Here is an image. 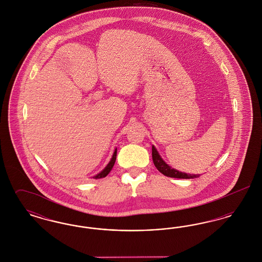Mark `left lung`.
<instances>
[{
    "instance_id": "8db88e82",
    "label": "left lung",
    "mask_w": 262,
    "mask_h": 262,
    "mask_svg": "<svg viewBox=\"0 0 262 262\" xmlns=\"http://www.w3.org/2000/svg\"><path fill=\"white\" fill-rule=\"evenodd\" d=\"M152 159H153V163H154L155 167L157 168V170L167 177L177 178V179H194V178L200 177V174H187L184 172H180L174 168H172L171 166H169L163 160L162 157L160 156L159 152L155 148L154 145H152Z\"/></svg>"
}]
</instances>
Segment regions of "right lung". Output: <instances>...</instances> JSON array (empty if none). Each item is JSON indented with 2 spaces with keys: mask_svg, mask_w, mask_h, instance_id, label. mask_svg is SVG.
Returning a JSON list of instances; mask_svg holds the SVG:
<instances>
[{
  "mask_svg": "<svg viewBox=\"0 0 262 262\" xmlns=\"http://www.w3.org/2000/svg\"><path fill=\"white\" fill-rule=\"evenodd\" d=\"M116 157H117V148L114 151L112 158H111V160L109 161V163L107 164V166H106L100 173H98L96 176H94L93 179H102V178H105L107 174H109V173L111 172V170H112L114 164L116 162Z\"/></svg>",
  "mask_w": 262,
  "mask_h": 262,
  "instance_id": "1",
  "label": "right lung"
}]
</instances>
